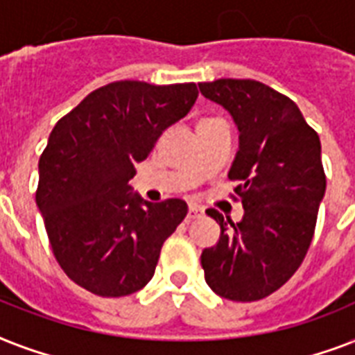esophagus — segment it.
Masks as SVG:
<instances>
[{
  "mask_svg": "<svg viewBox=\"0 0 355 355\" xmlns=\"http://www.w3.org/2000/svg\"><path fill=\"white\" fill-rule=\"evenodd\" d=\"M205 214V210L197 205H189V210H188V219H199L200 216Z\"/></svg>",
  "mask_w": 355,
  "mask_h": 355,
  "instance_id": "obj_1",
  "label": "esophagus"
}]
</instances>
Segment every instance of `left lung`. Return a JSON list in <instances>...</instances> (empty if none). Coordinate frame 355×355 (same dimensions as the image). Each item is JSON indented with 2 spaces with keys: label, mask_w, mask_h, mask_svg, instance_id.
Masks as SVG:
<instances>
[{
  "label": "left lung",
  "mask_w": 355,
  "mask_h": 355,
  "mask_svg": "<svg viewBox=\"0 0 355 355\" xmlns=\"http://www.w3.org/2000/svg\"><path fill=\"white\" fill-rule=\"evenodd\" d=\"M199 90L236 123L239 149L228 178L241 182L234 191L245 210L239 223L206 211L221 236L200 265L219 297L252 302L295 275L313 239L326 191L319 134L289 97L258 80L219 79Z\"/></svg>",
  "instance_id": "8db88e82"
}]
</instances>
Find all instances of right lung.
<instances>
[{
    "label": "right lung",
    "mask_w": 355,
    "mask_h": 355,
    "mask_svg": "<svg viewBox=\"0 0 355 355\" xmlns=\"http://www.w3.org/2000/svg\"><path fill=\"white\" fill-rule=\"evenodd\" d=\"M197 96L195 83L119 80L86 96L49 134L38 162L36 206L58 265L86 291L127 297L155 275L162 245L188 205L149 202L128 180Z\"/></svg>",
    "instance_id": "right-lung-1"
}]
</instances>
